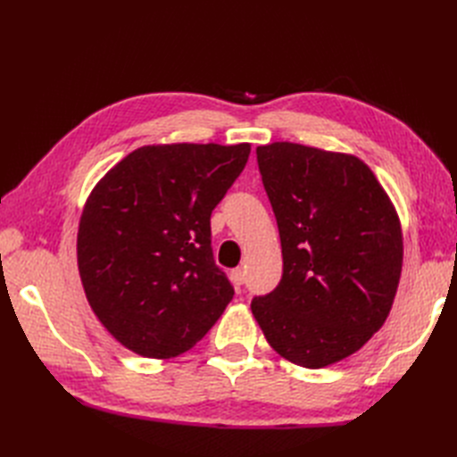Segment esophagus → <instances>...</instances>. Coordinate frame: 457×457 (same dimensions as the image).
I'll return each mask as SVG.
<instances>
[{
  "mask_svg": "<svg viewBox=\"0 0 457 457\" xmlns=\"http://www.w3.org/2000/svg\"><path fill=\"white\" fill-rule=\"evenodd\" d=\"M230 282L237 286V287H240L244 282H245V272L242 270V269H234V270H230Z\"/></svg>",
  "mask_w": 457,
  "mask_h": 457,
  "instance_id": "34e87169",
  "label": "esophagus"
}]
</instances>
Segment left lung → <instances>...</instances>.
<instances>
[{"mask_svg":"<svg viewBox=\"0 0 457 457\" xmlns=\"http://www.w3.org/2000/svg\"><path fill=\"white\" fill-rule=\"evenodd\" d=\"M282 278L252 299L270 347L303 368L356 353L389 316L403 269L395 207L368 165L295 143L257 146Z\"/></svg>","mask_w":457,"mask_h":457,"instance_id":"obj_1","label":"left lung"}]
</instances>
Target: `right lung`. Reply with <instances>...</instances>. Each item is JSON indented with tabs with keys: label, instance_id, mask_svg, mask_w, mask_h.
<instances>
[{
	"label": "right lung",
	"instance_id": "1",
	"mask_svg": "<svg viewBox=\"0 0 457 457\" xmlns=\"http://www.w3.org/2000/svg\"><path fill=\"white\" fill-rule=\"evenodd\" d=\"M250 145L133 150L91 192L78 230V269L93 312L146 358L188 351L232 301L212 250V212Z\"/></svg>",
	"mask_w": 457,
	"mask_h": 457
}]
</instances>
